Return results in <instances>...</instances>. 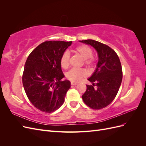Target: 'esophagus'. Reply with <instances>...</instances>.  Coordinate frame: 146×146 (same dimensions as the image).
<instances>
[{
	"mask_svg": "<svg viewBox=\"0 0 146 146\" xmlns=\"http://www.w3.org/2000/svg\"><path fill=\"white\" fill-rule=\"evenodd\" d=\"M70 84H71V85H77V83H76V82H70Z\"/></svg>",
	"mask_w": 146,
	"mask_h": 146,
	"instance_id": "1",
	"label": "esophagus"
}]
</instances>
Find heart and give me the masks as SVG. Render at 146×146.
I'll return each mask as SVG.
<instances>
[{"mask_svg": "<svg viewBox=\"0 0 146 146\" xmlns=\"http://www.w3.org/2000/svg\"><path fill=\"white\" fill-rule=\"evenodd\" d=\"M75 52L78 54L83 58L84 64L88 68H92L96 64V60L95 57L92 56L91 48L86 45H80L76 47L74 49ZM70 55L69 52L65 51L63 52L60 58V64L63 69H67L69 66ZM86 76V71L84 69H72L66 74V77L68 80L77 82L81 80Z\"/></svg>", "mask_w": 146, "mask_h": 146, "instance_id": "obj_1", "label": "heart"}]
</instances>
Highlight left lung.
<instances>
[{
	"mask_svg": "<svg viewBox=\"0 0 146 146\" xmlns=\"http://www.w3.org/2000/svg\"><path fill=\"white\" fill-rule=\"evenodd\" d=\"M80 42L95 48L99 55L97 68L88 78L92 85H86L83 100L92 109L104 108L112 102L120 88L122 79L120 60L116 52L105 44L92 39Z\"/></svg>",
	"mask_w": 146,
	"mask_h": 146,
	"instance_id": "obj_1",
	"label": "left lung"
}]
</instances>
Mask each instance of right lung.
<instances>
[{
	"instance_id": "add662e5",
	"label": "right lung",
	"mask_w": 146,
	"mask_h": 146,
	"mask_svg": "<svg viewBox=\"0 0 146 146\" xmlns=\"http://www.w3.org/2000/svg\"><path fill=\"white\" fill-rule=\"evenodd\" d=\"M72 42L46 41L30 53L25 63L23 84L31 103L40 111L50 113L63 105L70 87L64 76L60 58Z\"/></svg>"
}]
</instances>
